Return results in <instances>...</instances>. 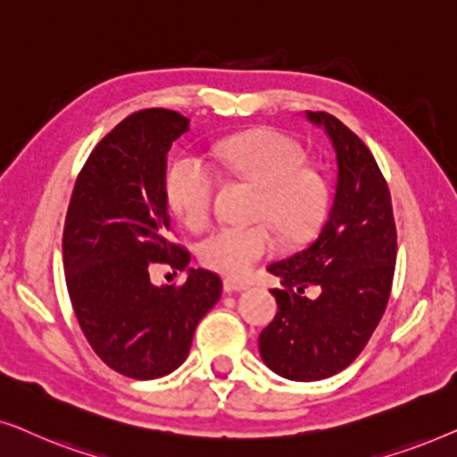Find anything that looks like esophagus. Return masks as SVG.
<instances>
[{
	"label": "esophagus",
	"instance_id": "obj_1",
	"mask_svg": "<svg viewBox=\"0 0 457 457\" xmlns=\"http://www.w3.org/2000/svg\"><path fill=\"white\" fill-rule=\"evenodd\" d=\"M224 291L227 293H239V291H245L247 285L245 283H239V280H233V278H224Z\"/></svg>",
	"mask_w": 457,
	"mask_h": 457
}]
</instances>
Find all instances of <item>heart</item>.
<instances>
[{
	"label": "heart",
	"instance_id": "obj_1",
	"mask_svg": "<svg viewBox=\"0 0 457 457\" xmlns=\"http://www.w3.org/2000/svg\"><path fill=\"white\" fill-rule=\"evenodd\" d=\"M212 155L260 189L255 218L272 222L287 241H303L320 227L328 210V180L291 137L260 129L224 139ZM218 187L216 168L195 154H183L166 174V199L185 227L202 228L212 214ZM270 224L218 227L197 245L199 262L227 277H243L277 249Z\"/></svg>",
	"mask_w": 457,
	"mask_h": 457
}]
</instances>
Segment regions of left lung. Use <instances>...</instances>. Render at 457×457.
I'll list each match as a JSON object with an SVG mask.
<instances>
[{
    "label": "left lung",
    "instance_id": "1",
    "mask_svg": "<svg viewBox=\"0 0 457 457\" xmlns=\"http://www.w3.org/2000/svg\"><path fill=\"white\" fill-rule=\"evenodd\" d=\"M337 154V187L327 222L308 247L268 266L283 289L262 330L264 364L289 380H322L361 353L385 314L397 258L389 185L353 130L327 112H308ZM316 288L308 298L304 291Z\"/></svg>",
    "mask_w": 457,
    "mask_h": 457
}]
</instances>
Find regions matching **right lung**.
Masks as SVG:
<instances>
[{"mask_svg":"<svg viewBox=\"0 0 457 457\" xmlns=\"http://www.w3.org/2000/svg\"><path fill=\"white\" fill-rule=\"evenodd\" d=\"M189 118L149 108L130 114L87 158L66 212L62 255L72 310L104 364L152 380L183 364L193 333L222 293L218 274L191 268L183 285L155 287L149 270H185L170 241L166 155Z\"/></svg>","mask_w":457,"mask_h":457,"instance_id":"1","label":"right lung"}]
</instances>
